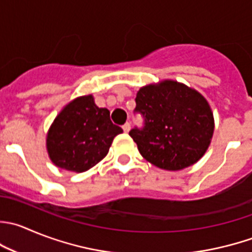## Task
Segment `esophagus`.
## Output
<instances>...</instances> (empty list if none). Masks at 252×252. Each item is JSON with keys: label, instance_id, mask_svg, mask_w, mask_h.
<instances>
[{"label": "esophagus", "instance_id": "34e87169", "mask_svg": "<svg viewBox=\"0 0 252 252\" xmlns=\"http://www.w3.org/2000/svg\"><path fill=\"white\" fill-rule=\"evenodd\" d=\"M123 130L126 131V133H128L129 130H130V123H126L123 126Z\"/></svg>", "mask_w": 252, "mask_h": 252}]
</instances>
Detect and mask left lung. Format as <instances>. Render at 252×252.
I'll return each instance as SVG.
<instances>
[{"instance_id":"1","label":"left lung","mask_w":252,"mask_h":252,"mask_svg":"<svg viewBox=\"0 0 252 252\" xmlns=\"http://www.w3.org/2000/svg\"><path fill=\"white\" fill-rule=\"evenodd\" d=\"M134 113L143 126L129 135L144 158L158 167L177 171L193 165L211 144L213 113L202 94L176 81L139 90Z\"/></svg>"}]
</instances>
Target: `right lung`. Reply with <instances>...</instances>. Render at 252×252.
Masks as SVG:
<instances>
[{
    "mask_svg": "<svg viewBox=\"0 0 252 252\" xmlns=\"http://www.w3.org/2000/svg\"><path fill=\"white\" fill-rule=\"evenodd\" d=\"M123 133L112 123L109 111L94 97H80L59 113L49 130L46 148L58 167L84 172L107 155L114 136Z\"/></svg>",
    "mask_w": 252,
    "mask_h": 252,
    "instance_id": "1",
    "label": "right lung"
}]
</instances>
